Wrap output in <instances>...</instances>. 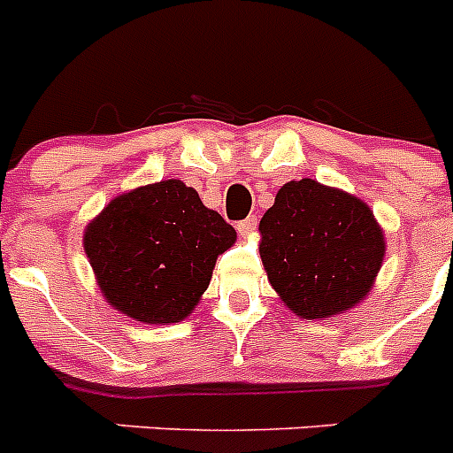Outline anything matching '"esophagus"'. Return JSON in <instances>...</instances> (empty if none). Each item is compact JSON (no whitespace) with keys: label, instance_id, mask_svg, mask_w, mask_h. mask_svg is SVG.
Segmentation results:
<instances>
[{"label":"esophagus","instance_id":"1","mask_svg":"<svg viewBox=\"0 0 453 453\" xmlns=\"http://www.w3.org/2000/svg\"><path fill=\"white\" fill-rule=\"evenodd\" d=\"M235 229H238V234L242 235V238H247V235H254V231L258 229V219H256L254 215H250L247 219L238 222V226H235Z\"/></svg>","mask_w":453,"mask_h":453}]
</instances>
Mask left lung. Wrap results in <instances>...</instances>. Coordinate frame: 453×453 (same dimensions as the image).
<instances>
[{
	"mask_svg": "<svg viewBox=\"0 0 453 453\" xmlns=\"http://www.w3.org/2000/svg\"><path fill=\"white\" fill-rule=\"evenodd\" d=\"M258 229L272 288L308 319L331 318L361 302L386 254L367 203L313 179L276 192Z\"/></svg>",
	"mask_w": 453,
	"mask_h": 453,
	"instance_id": "8db88e82",
	"label": "left lung"
}]
</instances>
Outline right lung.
Segmentation results:
<instances>
[{"label": "right lung", "instance_id": "right-lung-1", "mask_svg": "<svg viewBox=\"0 0 453 453\" xmlns=\"http://www.w3.org/2000/svg\"><path fill=\"white\" fill-rule=\"evenodd\" d=\"M234 242V226L179 179L124 192L83 235L108 303L147 324L186 318Z\"/></svg>", "mask_w": 453, "mask_h": 453}]
</instances>
